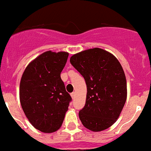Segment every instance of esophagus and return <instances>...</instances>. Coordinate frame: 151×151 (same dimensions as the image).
Returning a JSON list of instances; mask_svg holds the SVG:
<instances>
[{
  "mask_svg": "<svg viewBox=\"0 0 151 151\" xmlns=\"http://www.w3.org/2000/svg\"><path fill=\"white\" fill-rule=\"evenodd\" d=\"M71 97L73 99H74L75 97H76V93L75 92H73V93H71Z\"/></svg>",
  "mask_w": 151,
  "mask_h": 151,
  "instance_id": "esophagus-1",
  "label": "esophagus"
}]
</instances>
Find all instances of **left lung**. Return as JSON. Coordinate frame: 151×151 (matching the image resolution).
I'll use <instances>...</instances> for the list:
<instances>
[{"label":"left lung","mask_w":151,"mask_h":151,"mask_svg":"<svg viewBox=\"0 0 151 151\" xmlns=\"http://www.w3.org/2000/svg\"><path fill=\"white\" fill-rule=\"evenodd\" d=\"M70 63L87 85L85 105L78 113L82 125L93 132L108 129L126 101V79L121 64L113 54L97 47L74 54Z\"/></svg>","instance_id":"left-lung-1"}]
</instances>
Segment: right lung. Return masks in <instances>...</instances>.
Here are the masks:
<instances>
[{
  "mask_svg": "<svg viewBox=\"0 0 151 151\" xmlns=\"http://www.w3.org/2000/svg\"><path fill=\"white\" fill-rule=\"evenodd\" d=\"M68 56L66 52H45L22 74L21 106L31 124L42 132H54L60 128L72 101L60 77Z\"/></svg>",
  "mask_w": 151,
  "mask_h": 151,
  "instance_id": "obj_1",
  "label": "right lung"
}]
</instances>
